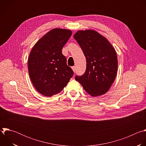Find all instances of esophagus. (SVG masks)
<instances>
[{
    "label": "esophagus",
    "mask_w": 146,
    "mask_h": 146,
    "mask_svg": "<svg viewBox=\"0 0 146 146\" xmlns=\"http://www.w3.org/2000/svg\"><path fill=\"white\" fill-rule=\"evenodd\" d=\"M72 70L74 72V71L76 70V66H72Z\"/></svg>",
    "instance_id": "esophagus-1"
}]
</instances>
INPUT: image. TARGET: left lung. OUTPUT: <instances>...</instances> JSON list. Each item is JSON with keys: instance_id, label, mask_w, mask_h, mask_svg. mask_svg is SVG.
<instances>
[{"instance_id": "left-lung-1", "label": "left lung", "mask_w": 146, "mask_h": 146, "mask_svg": "<svg viewBox=\"0 0 146 146\" xmlns=\"http://www.w3.org/2000/svg\"><path fill=\"white\" fill-rule=\"evenodd\" d=\"M73 37L87 61L85 73L75 77L84 90L92 96L106 94L117 76L118 59L115 48L109 41L93 29L78 31Z\"/></svg>"}]
</instances>
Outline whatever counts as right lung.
<instances>
[{
	"label": "right lung",
	"mask_w": 146,
	"mask_h": 146,
	"mask_svg": "<svg viewBox=\"0 0 146 146\" xmlns=\"http://www.w3.org/2000/svg\"><path fill=\"white\" fill-rule=\"evenodd\" d=\"M72 34L69 29L54 28L33 46L28 59L30 78L41 95L52 96L67 85L73 71L67 65L62 49Z\"/></svg>",
	"instance_id": "right-lung-1"
}]
</instances>
